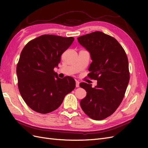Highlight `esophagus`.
<instances>
[{"label": "esophagus", "mask_w": 148, "mask_h": 148, "mask_svg": "<svg viewBox=\"0 0 148 148\" xmlns=\"http://www.w3.org/2000/svg\"><path fill=\"white\" fill-rule=\"evenodd\" d=\"M79 86V83L78 81H76V87L78 88Z\"/></svg>", "instance_id": "esophagus-1"}]
</instances>
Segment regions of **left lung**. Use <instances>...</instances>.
<instances>
[{"label":"left lung","mask_w":148,"mask_h":148,"mask_svg":"<svg viewBox=\"0 0 148 148\" xmlns=\"http://www.w3.org/2000/svg\"><path fill=\"white\" fill-rule=\"evenodd\" d=\"M79 43L90 52L92 62L88 77L97 80V86L81 83L86 96L80 106L89 117L96 120L109 117L122 102L130 80L128 57L114 38L95 31L78 38Z\"/></svg>","instance_id":"obj_1"}]
</instances>
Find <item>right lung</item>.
Returning a JSON list of instances; mask_svg holds the SVG:
<instances>
[{
	"label": "right lung",
	"mask_w": 148,
	"mask_h": 148,
	"mask_svg": "<svg viewBox=\"0 0 148 148\" xmlns=\"http://www.w3.org/2000/svg\"><path fill=\"white\" fill-rule=\"evenodd\" d=\"M73 41V37L44 34L28 42L22 50L16 66L18 87L34 111L47 114L56 110L75 89L72 77L61 79L53 70Z\"/></svg>",
	"instance_id": "obj_1"
}]
</instances>
